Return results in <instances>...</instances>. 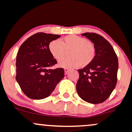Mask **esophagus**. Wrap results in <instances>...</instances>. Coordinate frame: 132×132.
I'll use <instances>...</instances> for the list:
<instances>
[{
	"label": "esophagus",
	"mask_w": 132,
	"mask_h": 132,
	"mask_svg": "<svg viewBox=\"0 0 132 132\" xmlns=\"http://www.w3.org/2000/svg\"><path fill=\"white\" fill-rule=\"evenodd\" d=\"M69 69H68V68H66V69H64L65 74H68V72H69Z\"/></svg>",
	"instance_id": "1"
}]
</instances>
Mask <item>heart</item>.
Segmentation results:
<instances>
[{"mask_svg": "<svg viewBox=\"0 0 132 132\" xmlns=\"http://www.w3.org/2000/svg\"><path fill=\"white\" fill-rule=\"evenodd\" d=\"M49 51L56 60L61 59L69 51L71 57L59 61V66L65 68H77L81 65L86 66L93 61L95 55V47L85 38L76 35H69L61 41L55 40L49 44Z\"/></svg>", "mask_w": 132, "mask_h": 132, "instance_id": "heart-1", "label": "heart"}]
</instances>
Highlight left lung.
Returning <instances> with one entry per match:
<instances>
[{"label":"left lung","instance_id":"1","mask_svg":"<svg viewBox=\"0 0 132 132\" xmlns=\"http://www.w3.org/2000/svg\"><path fill=\"white\" fill-rule=\"evenodd\" d=\"M82 35L94 43L95 55L90 64L78 70L77 92L86 102L100 104L110 96L116 86L118 58L113 47L102 36L94 33H84Z\"/></svg>","mask_w":132,"mask_h":132}]
</instances>
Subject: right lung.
<instances>
[{
	"label": "right lung",
	"instance_id": "1",
	"mask_svg": "<svg viewBox=\"0 0 132 132\" xmlns=\"http://www.w3.org/2000/svg\"><path fill=\"white\" fill-rule=\"evenodd\" d=\"M60 37L38 33L20 47L15 79L23 92L30 99L40 100L50 96L64 77L63 68L50 69L57 61L50 52L49 44Z\"/></svg>",
	"mask_w": 132,
	"mask_h": 132
}]
</instances>
